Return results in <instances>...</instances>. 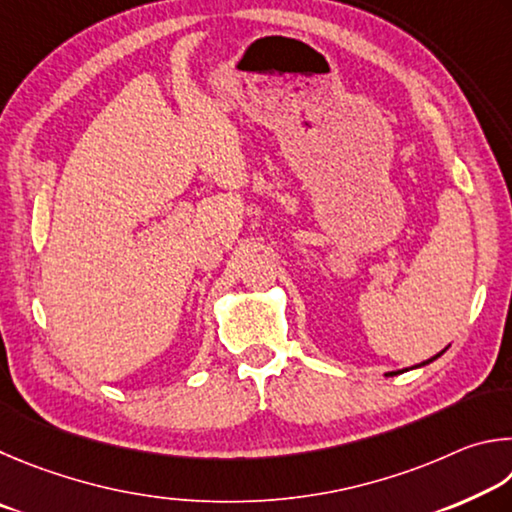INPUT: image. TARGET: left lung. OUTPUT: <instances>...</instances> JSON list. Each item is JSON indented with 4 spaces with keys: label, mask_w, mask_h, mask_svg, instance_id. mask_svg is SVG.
<instances>
[{
    "label": "left lung",
    "mask_w": 512,
    "mask_h": 512,
    "mask_svg": "<svg viewBox=\"0 0 512 512\" xmlns=\"http://www.w3.org/2000/svg\"><path fill=\"white\" fill-rule=\"evenodd\" d=\"M445 353V348H443V351L441 353H438V355H434V357H429V360L427 362H420V364H416V366H411V369H420V366H425V364H429V362H434L436 360V357H441ZM405 371H409V369H402V371H391V373H387L389 375V378H391V375H398V373H405Z\"/></svg>",
    "instance_id": "8db88e82"
}]
</instances>
